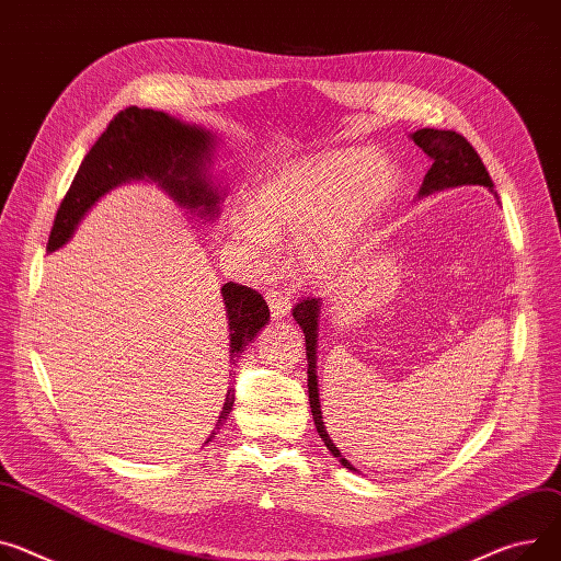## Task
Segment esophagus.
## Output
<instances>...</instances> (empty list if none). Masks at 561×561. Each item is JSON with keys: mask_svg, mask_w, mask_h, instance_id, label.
<instances>
[{"mask_svg": "<svg viewBox=\"0 0 561 561\" xmlns=\"http://www.w3.org/2000/svg\"><path fill=\"white\" fill-rule=\"evenodd\" d=\"M265 298H267V306H270V312H272V317H274V319H283V317H287V314H289V310H291L289 294H285V291H276V289H270V291L265 294Z\"/></svg>", "mask_w": 561, "mask_h": 561, "instance_id": "esophagus-1", "label": "esophagus"}]
</instances>
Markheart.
<instances>
[{"instance_id":"heart-1","label":"heart","mask_w":561,"mask_h":561,"mask_svg":"<svg viewBox=\"0 0 561 561\" xmlns=\"http://www.w3.org/2000/svg\"><path fill=\"white\" fill-rule=\"evenodd\" d=\"M393 188L396 165L379 150L296 161L255 191L251 215L231 222L233 238L255 263H270L278 240L296 238L300 265L312 276H328L343 265Z\"/></svg>"}]
</instances>
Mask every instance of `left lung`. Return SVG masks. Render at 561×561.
Masks as SVG:
<instances>
[{
    "mask_svg": "<svg viewBox=\"0 0 561 561\" xmlns=\"http://www.w3.org/2000/svg\"><path fill=\"white\" fill-rule=\"evenodd\" d=\"M413 144L422 148V152L431 159V168L422 180L417 197H426L431 193H438L445 188L456 186H485L494 193V184L488 168L483 165L479 152L471 148V144L454 133V130H434V127H424L411 135ZM496 195V193H494ZM294 321L300 325L306 334V355H308V393H310V409L314 415V426L319 436L323 438L325 447L339 462L357 471L346 458L341 456L334 440L328 436V428L321 415V400H319V379H317V336H319V314H321V298H306L291 310Z\"/></svg>",
    "mask_w": 561,
    "mask_h": 561,
    "instance_id": "8db88e82",
    "label": "left lung"
}]
</instances>
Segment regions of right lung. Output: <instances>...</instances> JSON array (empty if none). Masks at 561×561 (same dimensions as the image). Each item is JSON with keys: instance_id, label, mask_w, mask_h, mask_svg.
Masks as SVG:
<instances>
[{"instance_id": "add662e5", "label": "right lung", "mask_w": 561, "mask_h": 561, "mask_svg": "<svg viewBox=\"0 0 561 561\" xmlns=\"http://www.w3.org/2000/svg\"><path fill=\"white\" fill-rule=\"evenodd\" d=\"M215 144L218 137L206 127L184 123L165 112L141 107L118 112L84 154L56 213L47 251L51 253L67 244L80 220L105 193L130 182L157 184L180 208L195 213L206 222L215 220L227 195L208 175ZM220 291L229 323V359L236 362L257 330L270 323V308L251 287L227 283ZM233 402L236 391L229 389L210 438L227 422Z\"/></svg>"}]
</instances>
